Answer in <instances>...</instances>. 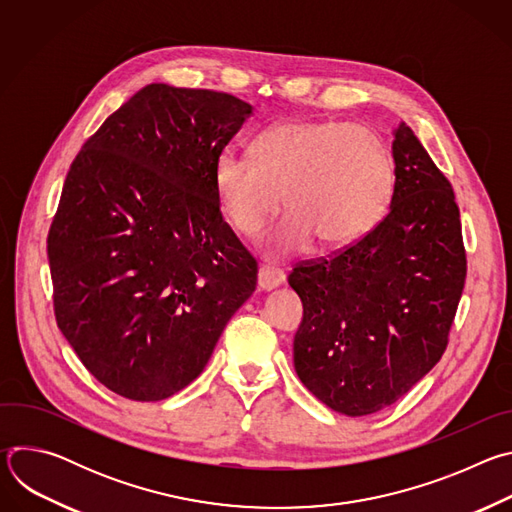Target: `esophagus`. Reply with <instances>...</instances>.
Returning <instances> with one entry per match:
<instances>
[{"mask_svg":"<svg viewBox=\"0 0 512 512\" xmlns=\"http://www.w3.org/2000/svg\"><path fill=\"white\" fill-rule=\"evenodd\" d=\"M285 275L279 269H271V267H261L257 273V285L261 291H271L275 287H279L283 283Z\"/></svg>","mask_w":512,"mask_h":512,"instance_id":"esophagus-1","label":"esophagus"}]
</instances>
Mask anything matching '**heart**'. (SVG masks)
Wrapping results in <instances>:
<instances>
[{"label": "heart", "mask_w": 512, "mask_h": 512, "mask_svg": "<svg viewBox=\"0 0 512 512\" xmlns=\"http://www.w3.org/2000/svg\"><path fill=\"white\" fill-rule=\"evenodd\" d=\"M227 221L257 237L281 202L289 210L269 241L271 253H294L314 235L326 245L367 235L393 196V162L383 139L362 125L294 119L267 127L253 158L225 150L212 170Z\"/></svg>", "instance_id": "b5f03b06"}]
</instances>
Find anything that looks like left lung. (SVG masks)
Returning a JSON list of instances; mask_svg holds the SVG:
<instances>
[{"mask_svg": "<svg viewBox=\"0 0 512 512\" xmlns=\"http://www.w3.org/2000/svg\"><path fill=\"white\" fill-rule=\"evenodd\" d=\"M393 160L383 221L332 257L296 265L287 279L304 304L296 373L348 417L393 405L435 367L466 281L452 184L405 123L395 129Z\"/></svg>", "mask_w": 512, "mask_h": 512, "instance_id": "left-lung-1", "label": "left lung"}]
</instances>
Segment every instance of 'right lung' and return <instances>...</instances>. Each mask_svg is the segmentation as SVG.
I'll list each match as a JSON object with an SVG mask.
<instances>
[{
  "instance_id": "right-lung-1",
  "label": "right lung",
  "mask_w": 512,
  "mask_h": 512,
  "mask_svg": "<svg viewBox=\"0 0 512 512\" xmlns=\"http://www.w3.org/2000/svg\"><path fill=\"white\" fill-rule=\"evenodd\" d=\"M253 107L154 83L91 135L48 233L56 324L87 371L131 401H162L206 367L257 285L223 221L212 170Z\"/></svg>"
}]
</instances>
